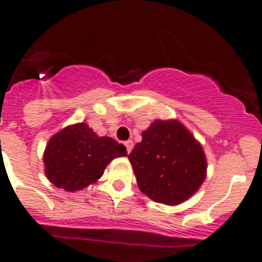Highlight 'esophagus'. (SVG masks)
I'll return each instance as SVG.
<instances>
[{"label":"esophagus","mask_w":262,"mask_h":262,"mask_svg":"<svg viewBox=\"0 0 262 262\" xmlns=\"http://www.w3.org/2000/svg\"><path fill=\"white\" fill-rule=\"evenodd\" d=\"M124 145H126L127 154H129V152L133 151V148H134V143H133V140H127V142L124 143Z\"/></svg>","instance_id":"1"}]
</instances>
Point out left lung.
I'll list each match as a JSON object with an SVG mask.
<instances>
[{"label": "left lung", "instance_id": "1", "mask_svg": "<svg viewBox=\"0 0 262 262\" xmlns=\"http://www.w3.org/2000/svg\"><path fill=\"white\" fill-rule=\"evenodd\" d=\"M128 155L139 189L152 201L173 206L189 200L206 178L205 152L178 120H155Z\"/></svg>", "mask_w": 262, "mask_h": 262}]
</instances>
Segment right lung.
Listing matches in <instances>:
<instances>
[{
    "mask_svg": "<svg viewBox=\"0 0 262 262\" xmlns=\"http://www.w3.org/2000/svg\"><path fill=\"white\" fill-rule=\"evenodd\" d=\"M122 156H127L123 144L98 136L86 123H77L50 139L43 160L46 176L55 186L76 191L94 184L111 160Z\"/></svg>",
    "mask_w": 262,
    "mask_h": 262,
    "instance_id": "add662e5",
    "label": "right lung"
}]
</instances>
